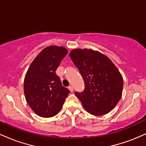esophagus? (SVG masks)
<instances>
[{
	"instance_id": "esophagus-1",
	"label": "esophagus",
	"mask_w": 146,
	"mask_h": 146,
	"mask_svg": "<svg viewBox=\"0 0 146 146\" xmlns=\"http://www.w3.org/2000/svg\"><path fill=\"white\" fill-rule=\"evenodd\" d=\"M68 89H69V90H70V91H71V92H73V86H71V85H70V86H68Z\"/></svg>"
}]
</instances>
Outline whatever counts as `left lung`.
Wrapping results in <instances>:
<instances>
[{"label": "left lung", "instance_id": "left-lung-1", "mask_svg": "<svg viewBox=\"0 0 146 146\" xmlns=\"http://www.w3.org/2000/svg\"><path fill=\"white\" fill-rule=\"evenodd\" d=\"M69 55L84 81V91L75 95L85 110L95 116L111 111L121 98L123 85L115 65L105 55L92 49L77 48Z\"/></svg>", "mask_w": 146, "mask_h": 146}]
</instances>
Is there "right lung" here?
I'll return each mask as SVG.
<instances>
[{"mask_svg": "<svg viewBox=\"0 0 146 146\" xmlns=\"http://www.w3.org/2000/svg\"><path fill=\"white\" fill-rule=\"evenodd\" d=\"M68 53L64 47L44 48L27 72L24 81L26 101L35 113L42 117H52L60 112L70 90L62 85L56 71Z\"/></svg>", "mask_w": 146, "mask_h": 146, "instance_id": "add662e5", "label": "right lung"}]
</instances>
